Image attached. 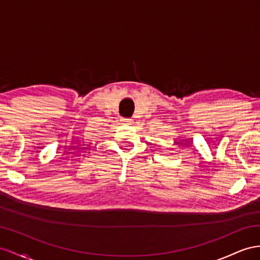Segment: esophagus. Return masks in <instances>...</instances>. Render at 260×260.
<instances>
[{
  "mask_svg": "<svg viewBox=\"0 0 260 260\" xmlns=\"http://www.w3.org/2000/svg\"><path fill=\"white\" fill-rule=\"evenodd\" d=\"M121 121H122L124 124H131V122H132L131 118H125V117L121 118Z\"/></svg>",
  "mask_w": 260,
  "mask_h": 260,
  "instance_id": "obj_1",
  "label": "esophagus"
}]
</instances>
